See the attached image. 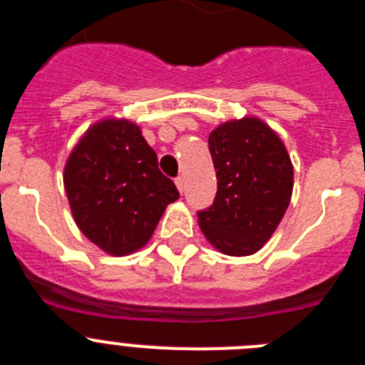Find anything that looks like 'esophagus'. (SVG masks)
Wrapping results in <instances>:
<instances>
[{
    "mask_svg": "<svg viewBox=\"0 0 365 365\" xmlns=\"http://www.w3.org/2000/svg\"><path fill=\"white\" fill-rule=\"evenodd\" d=\"M175 185H177V190H179L180 193L185 192V179H182V177H177Z\"/></svg>",
    "mask_w": 365,
    "mask_h": 365,
    "instance_id": "obj_1",
    "label": "esophagus"
}]
</instances>
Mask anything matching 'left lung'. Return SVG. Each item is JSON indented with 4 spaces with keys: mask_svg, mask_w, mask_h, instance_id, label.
I'll return each instance as SVG.
<instances>
[{
    "mask_svg": "<svg viewBox=\"0 0 365 365\" xmlns=\"http://www.w3.org/2000/svg\"><path fill=\"white\" fill-rule=\"evenodd\" d=\"M217 193L199 212V227L227 256L263 248L291 202L294 172L278 133L256 117L228 120L208 137Z\"/></svg>",
    "mask_w": 365,
    "mask_h": 365,
    "instance_id": "obj_1",
    "label": "left lung"
}]
</instances>
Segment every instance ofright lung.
<instances>
[{
	"label": "right lung",
	"instance_id": "1",
	"mask_svg": "<svg viewBox=\"0 0 365 365\" xmlns=\"http://www.w3.org/2000/svg\"><path fill=\"white\" fill-rule=\"evenodd\" d=\"M63 186L82 234L111 256L143 248L179 199L140 128L125 118H104L83 133L66 163Z\"/></svg>",
	"mask_w": 365,
	"mask_h": 365
}]
</instances>
